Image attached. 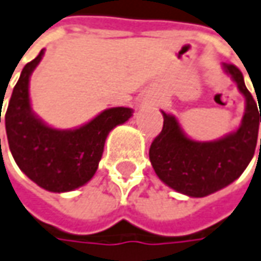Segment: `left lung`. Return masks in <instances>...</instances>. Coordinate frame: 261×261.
Instances as JSON below:
<instances>
[{
  "mask_svg": "<svg viewBox=\"0 0 261 261\" xmlns=\"http://www.w3.org/2000/svg\"><path fill=\"white\" fill-rule=\"evenodd\" d=\"M221 67L246 100L239 128L214 141H196L187 137L174 116L161 111L163 130L150 147V161L159 178L189 197H205L227 187L243 174L256 150L261 108L258 112L242 71L233 64Z\"/></svg>",
  "mask_w": 261,
  "mask_h": 261,
  "instance_id": "left-lung-1",
  "label": "left lung"
}]
</instances>
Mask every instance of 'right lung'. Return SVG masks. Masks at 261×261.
Segmentation results:
<instances>
[{"label": "right lung", "mask_w": 261, "mask_h": 261, "mask_svg": "<svg viewBox=\"0 0 261 261\" xmlns=\"http://www.w3.org/2000/svg\"><path fill=\"white\" fill-rule=\"evenodd\" d=\"M42 56L44 49L21 71L5 113V130L19 170L44 190L67 193L93 178L108 133L128 121L133 108H107L71 130L49 127L34 113L30 100V79Z\"/></svg>", "instance_id": "add662e5"}]
</instances>
